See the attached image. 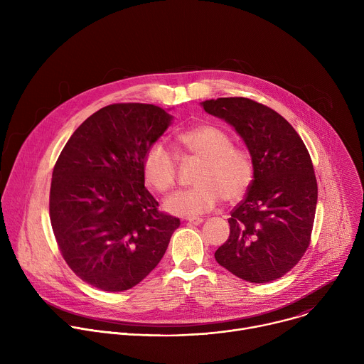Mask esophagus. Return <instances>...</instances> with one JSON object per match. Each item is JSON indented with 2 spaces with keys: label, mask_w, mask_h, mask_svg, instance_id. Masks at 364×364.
<instances>
[{
  "label": "esophagus",
  "mask_w": 364,
  "mask_h": 364,
  "mask_svg": "<svg viewBox=\"0 0 364 364\" xmlns=\"http://www.w3.org/2000/svg\"><path fill=\"white\" fill-rule=\"evenodd\" d=\"M186 222L188 223V225H200V223H203V219L201 218H188V219H186Z\"/></svg>",
  "instance_id": "obj_1"
}]
</instances>
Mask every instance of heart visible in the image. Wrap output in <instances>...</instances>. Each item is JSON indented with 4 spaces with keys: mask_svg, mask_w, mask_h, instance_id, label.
Returning <instances> with one entry per match:
<instances>
[{
    "mask_svg": "<svg viewBox=\"0 0 364 364\" xmlns=\"http://www.w3.org/2000/svg\"><path fill=\"white\" fill-rule=\"evenodd\" d=\"M186 154L201 159L194 186L174 193L166 209L174 215L197 216L210 212L223 198L236 203L245 197L255 177L252 155L233 145L232 138L219 127L203 124L178 135ZM145 181L161 194L177 181V155L163 142H152L142 155Z\"/></svg>",
    "mask_w": 364,
    "mask_h": 364,
    "instance_id": "1",
    "label": "heart"
}]
</instances>
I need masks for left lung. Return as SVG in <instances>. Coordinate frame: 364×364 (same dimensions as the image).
Instances as JSON below:
<instances>
[{
    "label": "left lung",
    "instance_id": "obj_1",
    "mask_svg": "<svg viewBox=\"0 0 364 364\" xmlns=\"http://www.w3.org/2000/svg\"><path fill=\"white\" fill-rule=\"evenodd\" d=\"M203 108L235 127L255 164L216 261L247 282L279 279L304 256L314 226L318 187L308 149L284 117L253 99H210Z\"/></svg>",
    "mask_w": 364,
    "mask_h": 364
}]
</instances>
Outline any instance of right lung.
<instances>
[{"label":"right lung","mask_w":364,"mask_h":364,"mask_svg":"<svg viewBox=\"0 0 364 364\" xmlns=\"http://www.w3.org/2000/svg\"><path fill=\"white\" fill-rule=\"evenodd\" d=\"M171 117L149 103H112L70 136L53 168L50 222L69 268L121 292L159 265L180 219L159 210L144 186L142 155Z\"/></svg>","instance_id":"add662e5"}]
</instances>
